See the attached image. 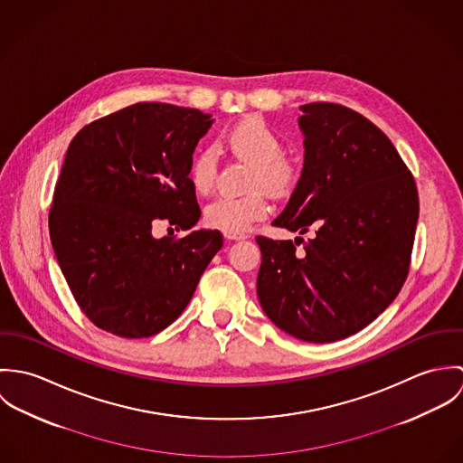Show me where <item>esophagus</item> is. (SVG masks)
<instances>
[{"label":"esophagus","instance_id":"1","mask_svg":"<svg viewBox=\"0 0 463 463\" xmlns=\"http://www.w3.org/2000/svg\"><path fill=\"white\" fill-rule=\"evenodd\" d=\"M224 237L228 241H244V239H248V235H244V233H224Z\"/></svg>","mask_w":463,"mask_h":463}]
</instances>
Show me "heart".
I'll return each instance as SVG.
<instances>
[{
    "instance_id": "1",
    "label": "heart",
    "mask_w": 463,
    "mask_h": 463,
    "mask_svg": "<svg viewBox=\"0 0 463 463\" xmlns=\"http://www.w3.org/2000/svg\"><path fill=\"white\" fill-rule=\"evenodd\" d=\"M224 142L237 153L255 162L251 187H265L274 194L290 193L299 182L298 164L285 156V142L260 118H248L224 133ZM217 178V153L212 147L198 149L189 164V182L198 194H208ZM270 204L262 191L244 196H219L204 208L206 226L222 233H244L269 215Z\"/></svg>"
}]
</instances>
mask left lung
I'll return each mask as SVG.
<instances>
[{
  "label": "left lung",
  "instance_id": "8db88e82",
  "mask_svg": "<svg viewBox=\"0 0 463 463\" xmlns=\"http://www.w3.org/2000/svg\"><path fill=\"white\" fill-rule=\"evenodd\" d=\"M305 167L274 226L314 239L257 237L265 316L305 342H335L373 323L406 281L419 194L391 138L336 103L301 107ZM301 245L298 250L295 246Z\"/></svg>",
  "mask_w": 463,
  "mask_h": 463
}]
</instances>
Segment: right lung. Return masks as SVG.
I'll return each instance as SVG.
<instances>
[{
    "mask_svg": "<svg viewBox=\"0 0 463 463\" xmlns=\"http://www.w3.org/2000/svg\"><path fill=\"white\" fill-rule=\"evenodd\" d=\"M210 114L140 101L99 118L67 147L50 208V237L80 310L99 330L147 338L175 323L206 265L219 230L155 239L198 222L189 164Z\"/></svg>",
    "mask_w": 463,
    "mask_h": 463,
    "instance_id": "1",
    "label": "right lung"
}]
</instances>
